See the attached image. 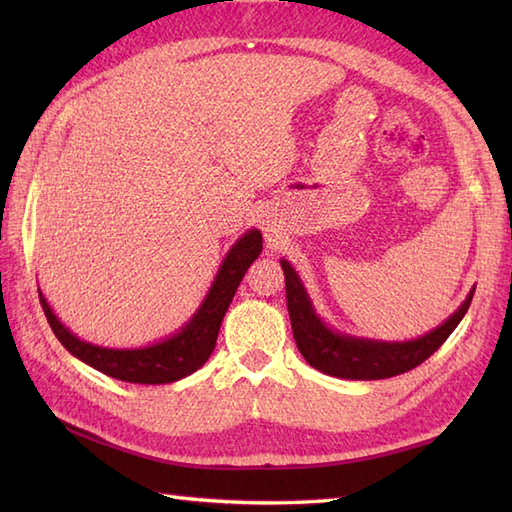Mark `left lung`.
Masks as SVG:
<instances>
[{"label": "left lung", "mask_w": 512, "mask_h": 512, "mask_svg": "<svg viewBox=\"0 0 512 512\" xmlns=\"http://www.w3.org/2000/svg\"><path fill=\"white\" fill-rule=\"evenodd\" d=\"M281 268H284L286 275V299L292 334H295L301 356L323 374L350 380L391 378L405 374L409 369L427 361V358L449 339V334L458 328V323L471 306L475 292L473 288L462 306L442 325H438L436 330L418 336V339L413 341L387 343L372 339H356V336H347L330 330L328 325L321 321L319 314L314 312L312 301L306 288H303L299 275L295 273V268H292L286 259H281Z\"/></svg>", "instance_id": "obj_1"}]
</instances>
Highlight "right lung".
Returning a JSON list of instances; mask_svg holds the SVG:
<instances>
[{
  "label": "right lung",
  "instance_id": "right-lung-1",
  "mask_svg": "<svg viewBox=\"0 0 512 512\" xmlns=\"http://www.w3.org/2000/svg\"><path fill=\"white\" fill-rule=\"evenodd\" d=\"M259 253H262V233L257 228H250L226 253L213 286L209 288V295L204 297L202 306L193 314L191 321L169 339L147 347H136V350H114V347L81 341L57 319V314L52 312L41 290L39 301L54 336L61 341L65 350L85 365L99 369V372L112 378L125 380V383H176V380L193 374L195 369H200L209 361V356L215 350L217 332H220L222 319L228 306H231L239 281L244 279L246 270L259 257Z\"/></svg>",
  "mask_w": 512,
  "mask_h": 512
}]
</instances>
